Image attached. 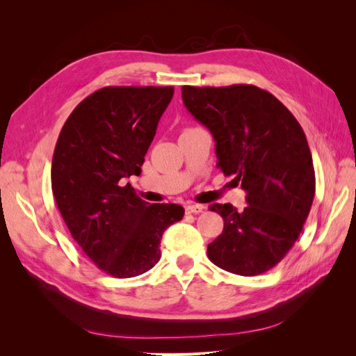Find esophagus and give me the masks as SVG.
<instances>
[{
	"instance_id": "esophagus-1",
	"label": "esophagus",
	"mask_w": 356,
	"mask_h": 356,
	"mask_svg": "<svg viewBox=\"0 0 356 356\" xmlns=\"http://www.w3.org/2000/svg\"><path fill=\"white\" fill-rule=\"evenodd\" d=\"M203 211H204V204H199V203H196V204H187V207H186V212L187 213H200Z\"/></svg>"
}]
</instances>
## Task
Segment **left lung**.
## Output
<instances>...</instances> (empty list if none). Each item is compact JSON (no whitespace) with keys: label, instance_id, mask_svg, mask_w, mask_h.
<instances>
[{"label":"left lung","instance_id":"1","mask_svg":"<svg viewBox=\"0 0 356 356\" xmlns=\"http://www.w3.org/2000/svg\"><path fill=\"white\" fill-rule=\"evenodd\" d=\"M182 101L215 139L218 168L246 191L243 211L213 203L224 230L208 245L222 270L255 276L293 248L315 197V169L303 129L286 106L252 84L182 86Z\"/></svg>","mask_w":356,"mask_h":356}]
</instances>
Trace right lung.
<instances>
[{
    "instance_id": "1",
    "label": "right lung",
    "mask_w": 356,
    "mask_h": 356,
    "mask_svg": "<svg viewBox=\"0 0 356 356\" xmlns=\"http://www.w3.org/2000/svg\"><path fill=\"white\" fill-rule=\"evenodd\" d=\"M172 86H106L75 106L51 160V190L83 252L114 277H134L160 260L163 232L184 217L175 203L139 197L122 179L141 174Z\"/></svg>"
}]
</instances>
